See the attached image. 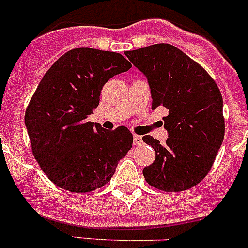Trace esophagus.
Returning a JSON list of instances; mask_svg holds the SVG:
<instances>
[{
	"instance_id": "obj_1",
	"label": "esophagus",
	"mask_w": 248,
	"mask_h": 248,
	"mask_svg": "<svg viewBox=\"0 0 248 248\" xmlns=\"http://www.w3.org/2000/svg\"><path fill=\"white\" fill-rule=\"evenodd\" d=\"M142 142H143V140L140 135H134V144L135 145L142 144Z\"/></svg>"
}]
</instances>
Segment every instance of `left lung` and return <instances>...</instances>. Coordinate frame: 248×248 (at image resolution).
Masks as SVG:
<instances>
[{
  "instance_id": "8db88e82",
  "label": "left lung",
  "mask_w": 248,
  "mask_h": 248,
  "mask_svg": "<svg viewBox=\"0 0 248 248\" xmlns=\"http://www.w3.org/2000/svg\"><path fill=\"white\" fill-rule=\"evenodd\" d=\"M125 56L148 80L153 108L163 106L165 144L149 135L143 142L155 161L143 168L149 185L179 192L193 187L210 170L223 142V100L215 81L198 63L170 44H154Z\"/></svg>"
}]
</instances>
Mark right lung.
Masks as SVG:
<instances>
[{"instance_id": "add662e5", "label": "right lung", "mask_w": 248, "mask_h": 248, "mask_svg": "<svg viewBox=\"0 0 248 248\" xmlns=\"http://www.w3.org/2000/svg\"><path fill=\"white\" fill-rule=\"evenodd\" d=\"M131 63L121 53L80 47L52 64L25 113L33 155L48 179L71 192H89L111 180L132 147L127 127L105 130L87 122L101 89Z\"/></svg>"}]
</instances>
